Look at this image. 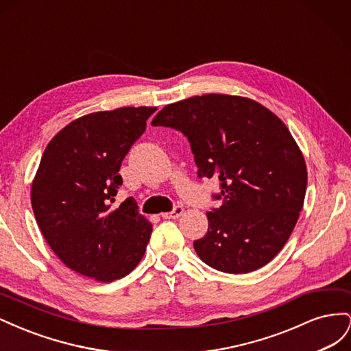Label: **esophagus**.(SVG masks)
I'll list each match as a JSON object with an SVG mask.
<instances>
[{
  "label": "esophagus",
  "instance_id": "obj_1",
  "mask_svg": "<svg viewBox=\"0 0 351 351\" xmlns=\"http://www.w3.org/2000/svg\"><path fill=\"white\" fill-rule=\"evenodd\" d=\"M183 212H184L183 206H182V205H177V206L174 208V210H171V212H164L162 218H164V219H176V218H178V217H182Z\"/></svg>",
  "mask_w": 351,
  "mask_h": 351
}]
</instances>
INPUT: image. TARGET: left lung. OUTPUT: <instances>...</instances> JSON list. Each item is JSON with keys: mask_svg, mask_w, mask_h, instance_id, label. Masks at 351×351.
I'll use <instances>...</instances> for the list:
<instances>
[{"mask_svg": "<svg viewBox=\"0 0 351 351\" xmlns=\"http://www.w3.org/2000/svg\"><path fill=\"white\" fill-rule=\"evenodd\" d=\"M152 125L173 127L190 142L197 176L218 178V209L193 243L210 268L247 274L271 262L299 219L307 169L287 125L259 102L208 93L169 104Z\"/></svg>", "mask_w": 351, "mask_h": 351, "instance_id": "left-lung-1", "label": "left lung"}]
</instances>
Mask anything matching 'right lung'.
Instances as JSON below:
<instances>
[{
	"mask_svg": "<svg viewBox=\"0 0 351 351\" xmlns=\"http://www.w3.org/2000/svg\"><path fill=\"white\" fill-rule=\"evenodd\" d=\"M155 107L98 111L61 129L42 155L30 189L49 247L71 271L101 282L129 275L143 258L152 224L133 197L114 208L124 156Z\"/></svg>",
	"mask_w": 351,
	"mask_h": 351,
	"instance_id": "obj_1",
	"label": "right lung"
}]
</instances>
